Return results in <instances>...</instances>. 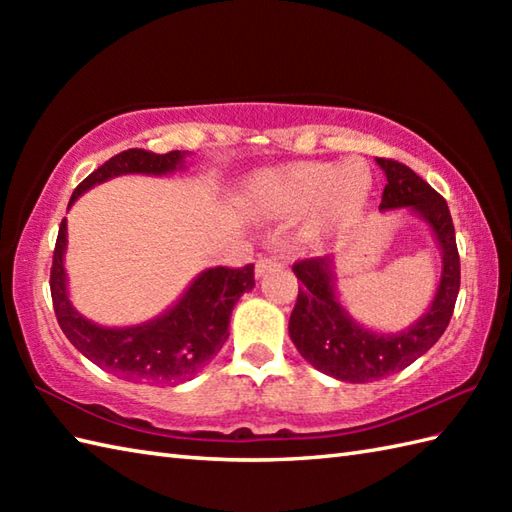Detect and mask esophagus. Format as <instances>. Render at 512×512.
Segmentation results:
<instances>
[{"mask_svg": "<svg viewBox=\"0 0 512 512\" xmlns=\"http://www.w3.org/2000/svg\"><path fill=\"white\" fill-rule=\"evenodd\" d=\"M281 262H279V257H273V255H264V257H259L257 259V264H255V273H257V277H262L264 273H268L270 268H275V266H279Z\"/></svg>", "mask_w": 512, "mask_h": 512, "instance_id": "obj_1", "label": "esophagus"}]
</instances>
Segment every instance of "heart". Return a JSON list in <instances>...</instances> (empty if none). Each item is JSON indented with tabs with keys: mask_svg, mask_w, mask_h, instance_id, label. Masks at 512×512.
Returning a JSON list of instances; mask_svg holds the SVG:
<instances>
[{
	"mask_svg": "<svg viewBox=\"0 0 512 512\" xmlns=\"http://www.w3.org/2000/svg\"><path fill=\"white\" fill-rule=\"evenodd\" d=\"M372 178L356 160L299 162L268 171L250 182V198L257 206L279 215L306 213L321 204L325 224H339L361 211Z\"/></svg>",
	"mask_w": 512,
	"mask_h": 512,
	"instance_id": "heart-1",
	"label": "heart"
}]
</instances>
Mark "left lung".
I'll return each mask as SVG.
<instances>
[{
	"mask_svg": "<svg viewBox=\"0 0 512 512\" xmlns=\"http://www.w3.org/2000/svg\"><path fill=\"white\" fill-rule=\"evenodd\" d=\"M387 184L380 211L411 209L431 226L442 250V275L427 314L405 332L380 334L356 323L334 290L332 257L301 259L292 270L301 281L288 332L299 354L319 372L345 383H372L431 350L447 330L460 292V255L447 200L398 160L376 158Z\"/></svg>",
	"mask_w": 512,
	"mask_h": 512,
	"instance_id": "8db88e82",
	"label": "left lung"
}]
</instances>
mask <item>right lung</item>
Listing matches in <instances>:
<instances>
[{"instance_id":"add662e5","label":"right lung","mask_w":512,"mask_h":512,"mask_svg":"<svg viewBox=\"0 0 512 512\" xmlns=\"http://www.w3.org/2000/svg\"><path fill=\"white\" fill-rule=\"evenodd\" d=\"M180 151L154 154L147 149H127L92 171L74 189L72 206L81 193L125 173L167 176L184 169ZM65 220L59 226L50 268V292L57 321L68 341L94 365L129 383H184L193 378L228 339V321L237 299L255 286V266L209 268L193 279L180 301L158 319L132 328H103L72 308L65 288Z\"/></svg>"}]
</instances>
